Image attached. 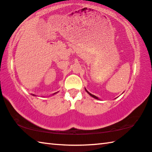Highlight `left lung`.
I'll return each instance as SVG.
<instances>
[{"label": "left lung", "mask_w": 152, "mask_h": 152, "mask_svg": "<svg viewBox=\"0 0 152 152\" xmlns=\"http://www.w3.org/2000/svg\"><path fill=\"white\" fill-rule=\"evenodd\" d=\"M85 91H86V92H87V93H88L89 95H90V96H91L92 97H93L94 98V99H97V100H100L99 99V98H98L97 96H94V95H93V94H92L91 93H90V92L88 91H87V90L85 88Z\"/></svg>", "instance_id": "1"}]
</instances>
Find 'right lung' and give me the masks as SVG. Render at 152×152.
<instances>
[{"mask_svg":"<svg viewBox=\"0 0 152 152\" xmlns=\"http://www.w3.org/2000/svg\"><path fill=\"white\" fill-rule=\"evenodd\" d=\"M56 93H57V92H56ZM56 93H54V94H56Z\"/></svg>","mask_w":152,"mask_h":152,"instance_id":"right-lung-1","label":"right lung"}]
</instances>
